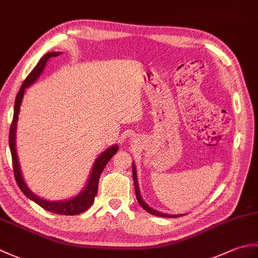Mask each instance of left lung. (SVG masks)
Masks as SVG:
<instances>
[{
  "label": "left lung",
  "instance_id": "1",
  "mask_svg": "<svg viewBox=\"0 0 258 258\" xmlns=\"http://www.w3.org/2000/svg\"><path fill=\"white\" fill-rule=\"evenodd\" d=\"M132 166H133V179H134L136 199H138L139 204H140L142 207H143L147 213H150V214H152V215H155V216H160V217H179V216H183V215H184V214H178V215H168V214H164V213L158 212V211L154 210V208H152V207H150L149 205H147L146 203L143 201V199H142L141 193H140V187H139V182H138V174H136L135 164H133Z\"/></svg>",
  "mask_w": 258,
  "mask_h": 258
}]
</instances>
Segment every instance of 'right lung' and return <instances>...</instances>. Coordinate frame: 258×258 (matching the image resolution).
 Segmentation results:
<instances>
[{"instance_id": "obj_1", "label": "right lung", "mask_w": 258, "mask_h": 258, "mask_svg": "<svg viewBox=\"0 0 258 258\" xmlns=\"http://www.w3.org/2000/svg\"><path fill=\"white\" fill-rule=\"evenodd\" d=\"M59 52H50L45 54L44 56L41 57L40 61L36 64V67L32 70V72L27 75V78L22 84L21 89L16 95L15 103H14V114H13V120L12 124H11L10 127V136H9V144H10V150H11V155H12V162H13V172H14V177L16 183H18L20 189L23 191V194L27 197V199L32 200L35 202L37 205H40L44 210L55 213V214H61V215H78L85 212L87 208H90L94 202L95 196L97 194V186H98V179H100L101 173L103 172L104 167L106 166L108 161L116 154L118 150L117 145H113L108 147L107 150L104 151L101 155H98L94 165L92 167V171L90 174V177L87 179V183L84 186V188L82 189L80 194L74 196L73 199H70L68 201H57V202H51L43 200L41 197L36 196L33 194L27 187L25 184L23 176H22L20 164L18 160V154H16V147H15V139H16V126H18V119H19V113H20V106L22 100H23L25 90L32 85L34 82L38 79L44 70L46 62L51 57H55L59 55Z\"/></svg>"}]
</instances>
